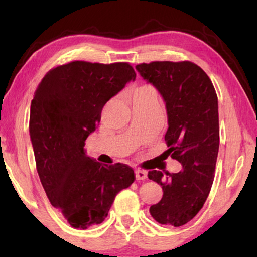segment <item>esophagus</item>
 Masks as SVG:
<instances>
[{"mask_svg":"<svg viewBox=\"0 0 257 257\" xmlns=\"http://www.w3.org/2000/svg\"><path fill=\"white\" fill-rule=\"evenodd\" d=\"M135 174H136L137 180H145L147 178V172L143 170H136Z\"/></svg>","mask_w":257,"mask_h":257,"instance_id":"1","label":"esophagus"}]
</instances>
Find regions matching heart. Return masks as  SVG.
Segmentation results:
<instances>
[{"label": "heart", "mask_w": 257, "mask_h": 257, "mask_svg": "<svg viewBox=\"0 0 257 257\" xmlns=\"http://www.w3.org/2000/svg\"><path fill=\"white\" fill-rule=\"evenodd\" d=\"M149 94H156L154 93V90L149 85L139 86L138 89H136L135 93H133V97H142V96H149Z\"/></svg>", "instance_id": "heart-1"}]
</instances>
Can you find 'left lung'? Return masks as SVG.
<instances>
[{"label":"left lung","instance_id":"1","mask_svg":"<svg viewBox=\"0 0 257 257\" xmlns=\"http://www.w3.org/2000/svg\"><path fill=\"white\" fill-rule=\"evenodd\" d=\"M136 70L165 101L168 156L182 165L178 173L150 171L163 198L150 207L157 222L180 227L203 207L212 188L219 153V106L209 77L191 62H152Z\"/></svg>","mask_w":257,"mask_h":257}]
</instances>
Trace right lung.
<instances>
[{
    "mask_svg": "<svg viewBox=\"0 0 257 257\" xmlns=\"http://www.w3.org/2000/svg\"><path fill=\"white\" fill-rule=\"evenodd\" d=\"M135 79L128 63L76 61L49 71L35 91L29 132L37 172L51 205L73 228L103 222L115 195L135 181L127 165H103L84 149L104 105Z\"/></svg>",
    "mask_w": 257,
    "mask_h": 257,
    "instance_id": "add662e5",
    "label": "right lung"
}]
</instances>
